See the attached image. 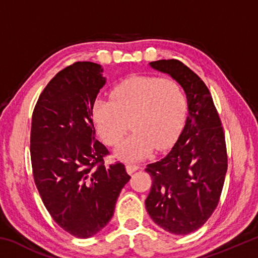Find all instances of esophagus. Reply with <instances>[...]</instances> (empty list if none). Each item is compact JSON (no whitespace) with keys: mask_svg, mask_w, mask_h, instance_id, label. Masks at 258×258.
<instances>
[{"mask_svg":"<svg viewBox=\"0 0 258 258\" xmlns=\"http://www.w3.org/2000/svg\"><path fill=\"white\" fill-rule=\"evenodd\" d=\"M139 168H140L139 165H135V164H127V165H126V171H127L128 174L134 173L135 171H138Z\"/></svg>","mask_w":258,"mask_h":258,"instance_id":"1","label":"esophagus"}]
</instances>
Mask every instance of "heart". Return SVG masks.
Listing matches in <instances>:
<instances>
[{
	"instance_id": "obj_1",
	"label": "heart",
	"mask_w": 258,
	"mask_h": 258,
	"mask_svg": "<svg viewBox=\"0 0 258 258\" xmlns=\"http://www.w3.org/2000/svg\"><path fill=\"white\" fill-rule=\"evenodd\" d=\"M185 97L171 78L134 76L119 83L111 99L99 98L92 115L104 142L115 146L128 128L133 132L117 148L127 161L141 160L156 148L163 150L176 139L185 115Z\"/></svg>"
}]
</instances>
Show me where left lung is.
Here are the masks:
<instances>
[{"instance_id":"left-lung-1","label":"left lung","mask_w":258,"mask_h":258,"mask_svg":"<svg viewBox=\"0 0 258 258\" xmlns=\"http://www.w3.org/2000/svg\"><path fill=\"white\" fill-rule=\"evenodd\" d=\"M149 64L183 87L187 117L169 154L147 165L152 184L146 208L160 228L185 235L202 228L220 202L228 169L224 131L212 94L197 74L176 59Z\"/></svg>"}]
</instances>
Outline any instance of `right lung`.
Listing matches in <instances>:
<instances>
[{"mask_svg": "<svg viewBox=\"0 0 258 258\" xmlns=\"http://www.w3.org/2000/svg\"><path fill=\"white\" fill-rule=\"evenodd\" d=\"M100 64L77 61L49 82L34 108L30 159L35 184L54 222L90 238L111 220L131 176L125 165H104L109 151L95 139L92 109L106 83Z\"/></svg>", "mask_w": 258, "mask_h": 258, "instance_id": "add662e5", "label": "right lung"}]
</instances>
